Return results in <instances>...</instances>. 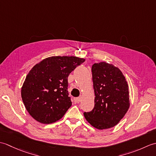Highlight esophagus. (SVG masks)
<instances>
[{"label":"esophagus","mask_w":156,"mask_h":156,"mask_svg":"<svg viewBox=\"0 0 156 156\" xmlns=\"http://www.w3.org/2000/svg\"><path fill=\"white\" fill-rule=\"evenodd\" d=\"M81 101H82V97H78V98H76L75 99V102H77V103H79V102H80Z\"/></svg>","instance_id":"obj_1"}]
</instances>
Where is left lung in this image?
I'll return each instance as SVG.
<instances>
[{"instance_id":"obj_1","label":"left lung","mask_w":156,"mask_h":156,"mask_svg":"<svg viewBox=\"0 0 156 156\" xmlns=\"http://www.w3.org/2000/svg\"><path fill=\"white\" fill-rule=\"evenodd\" d=\"M94 107L84 112L87 121L98 129L113 127L123 118L130 106L127 82L117 67L101 62L92 66Z\"/></svg>"}]
</instances>
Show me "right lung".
I'll list each match as a JSON object with an SVG mask.
<instances>
[{
	"label": "right lung",
	"instance_id": "add662e5",
	"mask_svg": "<svg viewBox=\"0 0 156 156\" xmlns=\"http://www.w3.org/2000/svg\"><path fill=\"white\" fill-rule=\"evenodd\" d=\"M84 61L76 56H51L32 68L22 86L21 97L35 120L50 124L63 117L72 106L68 77Z\"/></svg>",
	"mask_w": 156,
	"mask_h": 156
}]
</instances>
